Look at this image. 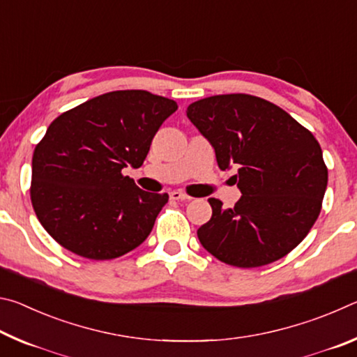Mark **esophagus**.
<instances>
[{
  "instance_id": "1",
  "label": "esophagus",
  "mask_w": 357,
  "mask_h": 357,
  "mask_svg": "<svg viewBox=\"0 0 357 357\" xmlns=\"http://www.w3.org/2000/svg\"><path fill=\"white\" fill-rule=\"evenodd\" d=\"M170 198H172V200H178V202H189L190 200L189 195H185V193L179 192V190L170 192Z\"/></svg>"
}]
</instances>
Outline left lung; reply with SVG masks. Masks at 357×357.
Instances as JSON below:
<instances>
[{"mask_svg":"<svg viewBox=\"0 0 357 357\" xmlns=\"http://www.w3.org/2000/svg\"><path fill=\"white\" fill-rule=\"evenodd\" d=\"M187 118L214 148L220 170L238 167L233 179L243 193L228 209L209 198L213 217L197 231L202 245L238 268L285 257L321 211L328 168L317 138L280 107L249 94L197 100Z\"/></svg>","mask_w":357,"mask_h":357,"instance_id":"obj_1","label":"left lung"}]
</instances>
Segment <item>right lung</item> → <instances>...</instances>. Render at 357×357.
Returning <instances> with one entry per match:
<instances>
[{
	"mask_svg": "<svg viewBox=\"0 0 357 357\" xmlns=\"http://www.w3.org/2000/svg\"><path fill=\"white\" fill-rule=\"evenodd\" d=\"M176 102L143 89L83 102L48 126L33 154L31 203L47 233L75 255L112 259L149 236L167 193L144 192L138 168Z\"/></svg>",
	"mask_w": 357,
	"mask_h": 357,
	"instance_id": "obj_1",
	"label": "right lung"
}]
</instances>
